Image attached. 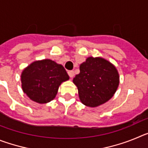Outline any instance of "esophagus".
<instances>
[{
  "mask_svg": "<svg viewBox=\"0 0 148 148\" xmlns=\"http://www.w3.org/2000/svg\"><path fill=\"white\" fill-rule=\"evenodd\" d=\"M68 75H69V76H70V78H73V77L74 76V71H73V70L68 71Z\"/></svg>",
  "mask_w": 148,
  "mask_h": 148,
  "instance_id": "1",
  "label": "esophagus"
}]
</instances>
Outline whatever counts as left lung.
<instances>
[{
  "instance_id": "left-lung-1",
  "label": "left lung",
  "mask_w": 148,
  "mask_h": 148,
  "mask_svg": "<svg viewBox=\"0 0 148 148\" xmlns=\"http://www.w3.org/2000/svg\"><path fill=\"white\" fill-rule=\"evenodd\" d=\"M82 103L95 108L109 101L119 84L116 66L101 57H88L80 65V73L73 80Z\"/></svg>"
}]
</instances>
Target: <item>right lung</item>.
Wrapping results in <instances>:
<instances>
[{
	"mask_svg": "<svg viewBox=\"0 0 148 148\" xmlns=\"http://www.w3.org/2000/svg\"><path fill=\"white\" fill-rule=\"evenodd\" d=\"M21 78L23 92L33 101L45 104L55 99L61 84L70 77L62 65L44 59L30 64Z\"/></svg>",
	"mask_w": 148,
	"mask_h": 148,
	"instance_id": "1",
	"label": "right lung"
}]
</instances>
